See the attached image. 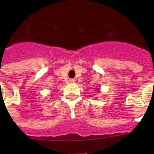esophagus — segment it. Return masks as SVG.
Here are the masks:
<instances>
[{"label":"esophagus","mask_w":154,"mask_h":154,"mask_svg":"<svg viewBox=\"0 0 154 154\" xmlns=\"http://www.w3.org/2000/svg\"><path fill=\"white\" fill-rule=\"evenodd\" d=\"M75 81H76V80H74V79H70V80H69L70 83H75Z\"/></svg>","instance_id":"1"}]
</instances>
